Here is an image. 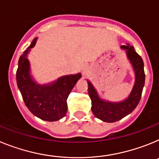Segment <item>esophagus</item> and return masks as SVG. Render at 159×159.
I'll use <instances>...</instances> for the list:
<instances>
[{
  "mask_svg": "<svg viewBox=\"0 0 159 159\" xmlns=\"http://www.w3.org/2000/svg\"><path fill=\"white\" fill-rule=\"evenodd\" d=\"M89 66H85L82 68V76H83V78H85V76H87L88 74H89Z\"/></svg>",
  "mask_w": 159,
  "mask_h": 159,
  "instance_id": "1",
  "label": "esophagus"
}]
</instances>
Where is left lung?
Masks as SVG:
<instances>
[{
	"mask_svg": "<svg viewBox=\"0 0 159 159\" xmlns=\"http://www.w3.org/2000/svg\"><path fill=\"white\" fill-rule=\"evenodd\" d=\"M125 49L128 58L135 71V83L130 94L123 102H110L99 98L92 84L88 81V93L92 102V112L99 119L106 122H114L130 114L139 105L145 85L144 63L140 55L136 53L134 48L127 44L121 45Z\"/></svg>",
	"mask_w": 159,
	"mask_h": 159,
	"instance_id": "1",
	"label": "left lung"
}]
</instances>
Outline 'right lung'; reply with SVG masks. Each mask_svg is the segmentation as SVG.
<instances>
[{"instance_id": "1", "label": "right lung", "mask_w": 159, "mask_h": 159, "mask_svg": "<svg viewBox=\"0 0 159 159\" xmlns=\"http://www.w3.org/2000/svg\"><path fill=\"white\" fill-rule=\"evenodd\" d=\"M37 38L20 57L16 70V82L24 102L30 112L45 121H54L67 113L66 100L81 77V74L64 76L49 85H40L32 79L27 54L34 46Z\"/></svg>"}]
</instances>
